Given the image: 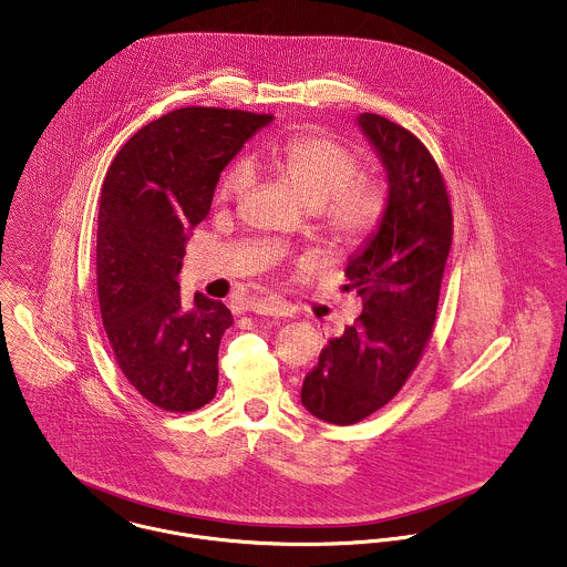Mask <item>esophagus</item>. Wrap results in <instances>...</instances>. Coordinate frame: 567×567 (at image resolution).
I'll return each instance as SVG.
<instances>
[{
    "label": "esophagus",
    "mask_w": 567,
    "mask_h": 567,
    "mask_svg": "<svg viewBox=\"0 0 567 567\" xmlns=\"http://www.w3.org/2000/svg\"><path fill=\"white\" fill-rule=\"evenodd\" d=\"M246 308L252 310L255 315H269V317H287L289 315V306L285 301L274 300V298L250 301Z\"/></svg>",
    "instance_id": "obj_1"
}]
</instances>
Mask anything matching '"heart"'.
Listing matches in <instances>:
<instances>
[{
  "instance_id": "heart-1",
  "label": "heart",
  "mask_w": 567,
  "mask_h": 567,
  "mask_svg": "<svg viewBox=\"0 0 567 567\" xmlns=\"http://www.w3.org/2000/svg\"><path fill=\"white\" fill-rule=\"evenodd\" d=\"M257 163L291 182L306 207L321 209L328 229L340 241L364 239L385 212L383 186L358 177L360 161L355 152L330 136H287L261 150ZM248 184L250 168L246 163H235L220 179L218 199L239 197Z\"/></svg>"
}]
</instances>
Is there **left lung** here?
<instances>
[{
  "mask_svg": "<svg viewBox=\"0 0 567 567\" xmlns=\"http://www.w3.org/2000/svg\"><path fill=\"white\" fill-rule=\"evenodd\" d=\"M355 122L388 173L385 212L347 266V289L364 310L323 347L301 385V404L338 426L388 404L417 367L452 246L447 190L424 143L374 113Z\"/></svg>",
  "mask_w": 567,
  "mask_h": 567,
  "instance_id": "8db88e82",
  "label": "left lung"
}]
</instances>
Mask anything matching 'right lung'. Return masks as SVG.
<instances>
[{"mask_svg":"<svg viewBox=\"0 0 567 567\" xmlns=\"http://www.w3.org/2000/svg\"><path fill=\"white\" fill-rule=\"evenodd\" d=\"M271 115L188 106L150 122L106 171L99 207L96 278L104 332L134 390L186 413L216 396L218 347L231 328L223 301L186 303L177 274L216 184Z\"/></svg>","mask_w":567,"mask_h":567,"instance_id":"obj_1","label":"right lung"}]
</instances>
